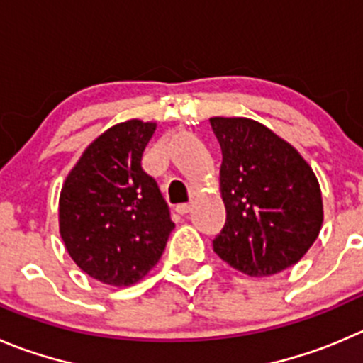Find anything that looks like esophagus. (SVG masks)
<instances>
[{
  "mask_svg": "<svg viewBox=\"0 0 363 363\" xmlns=\"http://www.w3.org/2000/svg\"><path fill=\"white\" fill-rule=\"evenodd\" d=\"M174 210L179 213V216H185V213L191 212V203H182V205H176Z\"/></svg>",
  "mask_w": 363,
  "mask_h": 363,
  "instance_id": "1",
  "label": "esophagus"
}]
</instances>
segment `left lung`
Here are the masks:
<instances>
[{"label":"left lung","instance_id":"obj_1","mask_svg":"<svg viewBox=\"0 0 363 363\" xmlns=\"http://www.w3.org/2000/svg\"><path fill=\"white\" fill-rule=\"evenodd\" d=\"M219 140L226 223L213 239L220 260L247 276L298 264L323 226V196L294 146L247 117H212Z\"/></svg>","mask_w":363,"mask_h":363}]
</instances>
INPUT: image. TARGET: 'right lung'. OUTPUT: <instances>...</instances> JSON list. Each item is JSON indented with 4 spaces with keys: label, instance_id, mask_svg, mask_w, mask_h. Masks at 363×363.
Segmentation results:
<instances>
[{
    "label": "right lung",
    "instance_id": "1",
    "mask_svg": "<svg viewBox=\"0 0 363 363\" xmlns=\"http://www.w3.org/2000/svg\"><path fill=\"white\" fill-rule=\"evenodd\" d=\"M157 124L130 119L87 146L65 178L58 224L74 264L98 281L130 287L160 260L174 223L140 165Z\"/></svg>",
    "mask_w": 363,
    "mask_h": 363
}]
</instances>
